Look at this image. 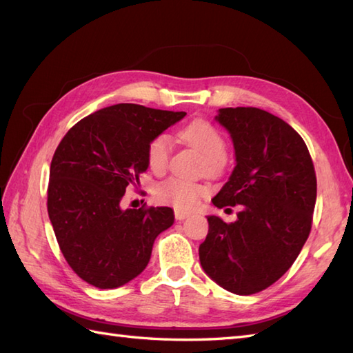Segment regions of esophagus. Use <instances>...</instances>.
Returning a JSON list of instances; mask_svg holds the SVG:
<instances>
[{
  "label": "esophagus",
  "mask_w": 353,
  "mask_h": 353,
  "mask_svg": "<svg viewBox=\"0 0 353 353\" xmlns=\"http://www.w3.org/2000/svg\"><path fill=\"white\" fill-rule=\"evenodd\" d=\"M174 216H176V220L182 221V220H185V219H188V216H190V212L182 211V209H174Z\"/></svg>",
  "instance_id": "34e87169"
}]
</instances>
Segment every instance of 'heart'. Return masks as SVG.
Here are the masks:
<instances>
[{"instance_id": "b5f03b06", "label": "heart", "mask_w": 353, "mask_h": 353, "mask_svg": "<svg viewBox=\"0 0 353 353\" xmlns=\"http://www.w3.org/2000/svg\"><path fill=\"white\" fill-rule=\"evenodd\" d=\"M186 144L197 148L205 156L203 168L208 174L221 176L226 171V139L221 132L206 119H194L181 132ZM171 142L167 133H159L150 139L147 145V163L152 171L162 172L168 165ZM208 194L206 185L186 181L181 177H168L156 185L154 196L157 201L177 209H192L201 197Z\"/></svg>"}]
</instances>
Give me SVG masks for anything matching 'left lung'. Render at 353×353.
Segmentation results:
<instances>
[{
	"label": "left lung",
	"mask_w": 353,
	"mask_h": 353,
	"mask_svg": "<svg viewBox=\"0 0 353 353\" xmlns=\"http://www.w3.org/2000/svg\"><path fill=\"white\" fill-rule=\"evenodd\" d=\"M215 118L234 141L236 167L212 203L243 211L234 223L208 216L200 264L224 290L250 296L281 279L308 239L316 170L305 141L283 119L258 108H224Z\"/></svg>",
	"instance_id": "left-lung-1"
}]
</instances>
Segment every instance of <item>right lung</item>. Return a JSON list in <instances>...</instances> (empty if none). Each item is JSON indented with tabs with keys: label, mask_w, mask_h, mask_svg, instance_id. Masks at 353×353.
Instances as JSON below:
<instances>
[{
	"label": "right lung",
	"mask_w": 353,
	"mask_h": 353,
	"mask_svg": "<svg viewBox=\"0 0 353 353\" xmlns=\"http://www.w3.org/2000/svg\"><path fill=\"white\" fill-rule=\"evenodd\" d=\"M186 112L121 103L72 125L50 167L48 216L68 265L85 282L109 290L148 264L156 236L174 223L172 209H121L125 188L148 168L147 145Z\"/></svg>",
	"instance_id": "right-lung-1"
}]
</instances>
